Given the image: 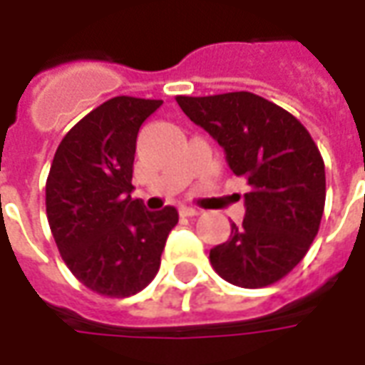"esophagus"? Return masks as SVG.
Wrapping results in <instances>:
<instances>
[{"label": "esophagus", "instance_id": "esophagus-1", "mask_svg": "<svg viewBox=\"0 0 365 365\" xmlns=\"http://www.w3.org/2000/svg\"><path fill=\"white\" fill-rule=\"evenodd\" d=\"M180 213H182L183 217H197L199 211L197 209H193V207H182V209H180Z\"/></svg>", "mask_w": 365, "mask_h": 365}]
</instances>
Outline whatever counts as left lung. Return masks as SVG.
<instances>
[{
    "label": "left lung",
    "mask_w": 365,
    "mask_h": 365,
    "mask_svg": "<svg viewBox=\"0 0 365 365\" xmlns=\"http://www.w3.org/2000/svg\"><path fill=\"white\" fill-rule=\"evenodd\" d=\"M182 111L221 144L235 175H245V221L209 260L232 285H272L303 260L319 232L327 180L317 144L291 113L250 91L175 97Z\"/></svg>",
    "instance_id": "1"
}]
</instances>
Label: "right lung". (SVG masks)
Returning <instances> with one entry per match:
<instances>
[{
  "mask_svg": "<svg viewBox=\"0 0 365 365\" xmlns=\"http://www.w3.org/2000/svg\"><path fill=\"white\" fill-rule=\"evenodd\" d=\"M160 99L119 96L88 113L56 148L46 217L62 260L105 297H130L158 274L175 207L148 211L133 193L138 128Z\"/></svg>",
  "mask_w": 365,
  "mask_h": 365,
  "instance_id": "add662e5",
  "label": "right lung"
}]
</instances>
